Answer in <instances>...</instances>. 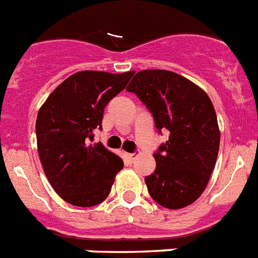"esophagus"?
<instances>
[{
    "label": "esophagus",
    "mask_w": 258,
    "mask_h": 258,
    "mask_svg": "<svg viewBox=\"0 0 258 258\" xmlns=\"http://www.w3.org/2000/svg\"><path fill=\"white\" fill-rule=\"evenodd\" d=\"M126 157H127V159L131 161V162H133L134 159L137 158V154H126Z\"/></svg>",
    "instance_id": "1"
}]
</instances>
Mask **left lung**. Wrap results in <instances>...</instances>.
Listing matches in <instances>:
<instances>
[{
	"mask_svg": "<svg viewBox=\"0 0 258 258\" xmlns=\"http://www.w3.org/2000/svg\"><path fill=\"white\" fill-rule=\"evenodd\" d=\"M126 91L148 106L159 132H170L154 154V172L145 178L150 197L169 210L190 206L206 190L218 159L214 104L195 83L166 70L137 72Z\"/></svg>",
	"mask_w": 258,
	"mask_h": 258,
	"instance_id": "8db88e82",
	"label": "left lung"
}]
</instances>
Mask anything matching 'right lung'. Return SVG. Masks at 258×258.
<instances>
[{
    "mask_svg": "<svg viewBox=\"0 0 258 258\" xmlns=\"http://www.w3.org/2000/svg\"><path fill=\"white\" fill-rule=\"evenodd\" d=\"M134 71L76 72L50 93L37 116V146L48 182L76 207H93L109 195L122 159L103 144H89L101 129L104 108L125 89Z\"/></svg>",
    "mask_w": 258,
    "mask_h": 258,
    "instance_id": "add662e5",
    "label": "right lung"
}]
</instances>
